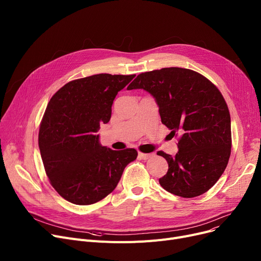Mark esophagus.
<instances>
[{
  "label": "esophagus",
  "mask_w": 261,
  "mask_h": 261,
  "mask_svg": "<svg viewBox=\"0 0 261 261\" xmlns=\"http://www.w3.org/2000/svg\"><path fill=\"white\" fill-rule=\"evenodd\" d=\"M153 155V153H143V152H139V158L141 160H147L149 158H151Z\"/></svg>",
  "instance_id": "obj_1"
}]
</instances>
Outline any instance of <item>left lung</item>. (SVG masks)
Returning <instances> with one entry per match:
<instances>
[{
  "label": "left lung",
  "instance_id": "left-lung-1",
  "mask_svg": "<svg viewBox=\"0 0 261 261\" xmlns=\"http://www.w3.org/2000/svg\"><path fill=\"white\" fill-rule=\"evenodd\" d=\"M136 89L154 98L170 134H181L174 156L158 152L168 163L161 186L183 198L206 193L224 172L230 155V116L220 91L201 74L182 67L142 73L127 88Z\"/></svg>",
  "mask_w": 261,
  "mask_h": 261
}]
</instances>
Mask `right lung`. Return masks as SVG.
<instances>
[{
	"mask_svg": "<svg viewBox=\"0 0 261 261\" xmlns=\"http://www.w3.org/2000/svg\"><path fill=\"white\" fill-rule=\"evenodd\" d=\"M135 75L97 74L73 80L49 100L39 131V148L51 186L66 201L90 205L117 186L135 149L101 146L100 123L109 122L117 93Z\"/></svg>",
	"mask_w": 261,
	"mask_h": 261,
	"instance_id": "add662e5",
	"label": "right lung"
}]
</instances>
